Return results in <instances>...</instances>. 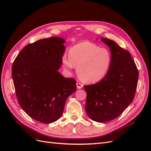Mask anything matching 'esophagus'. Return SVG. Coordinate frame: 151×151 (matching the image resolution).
<instances>
[{
    "label": "esophagus",
    "instance_id": "1",
    "mask_svg": "<svg viewBox=\"0 0 151 151\" xmlns=\"http://www.w3.org/2000/svg\"><path fill=\"white\" fill-rule=\"evenodd\" d=\"M76 85H77V88H78V89H81V88H82L83 87V84H82V83H79V82H77V83H76Z\"/></svg>",
    "mask_w": 151,
    "mask_h": 151
}]
</instances>
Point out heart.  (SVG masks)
<instances>
[{
	"instance_id": "obj_1",
	"label": "heart",
	"mask_w": 151,
	"mask_h": 151,
	"mask_svg": "<svg viewBox=\"0 0 151 151\" xmlns=\"http://www.w3.org/2000/svg\"><path fill=\"white\" fill-rule=\"evenodd\" d=\"M111 61V53L105 48L94 43L84 42L77 44L65 54L62 62L63 68L70 72L77 66V74L87 83L99 81L107 74Z\"/></svg>"
}]
</instances>
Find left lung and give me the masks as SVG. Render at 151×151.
Instances as JSON below:
<instances>
[{"mask_svg": "<svg viewBox=\"0 0 151 151\" xmlns=\"http://www.w3.org/2000/svg\"><path fill=\"white\" fill-rule=\"evenodd\" d=\"M101 40L110 49L111 64L101 81L84 86L87 94L85 109L91 119L106 122L119 116L133 101L139 71L128 50L113 40Z\"/></svg>", "mask_w": 151, "mask_h": 151, "instance_id": "8db88e82", "label": "left lung"}]
</instances>
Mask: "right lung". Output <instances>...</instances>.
Instances as JSON below:
<instances>
[{"mask_svg":"<svg viewBox=\"0 0 151 151\" xmlns=\"http://www.w3.org/2000/svg\"><path fill=\"white\" fill-rule=\"evenodd\" d=\"M62 38L51 37L27 45L12 66L17 101L35 120L51 123L62 115L67 98L77 89L74 78L58 70L65 47Z\"/></svg>","mask_w":151,"mask_h":151,"instance_id":"1","label":"right lung"}]
</instances>
